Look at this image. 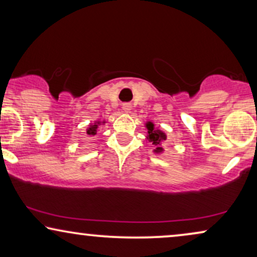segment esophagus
I'll use <instances>...</instances> for the list:
<instances>
[{
	"mask_svg": "<svg viewBox=\"0 0 257 257\" xmlns=\"http://www.w3.org/2000/svg\"><path fill=\"white\" fill-rule=\"evenodd\" d=\"M122 111L124 112H130L132 110V105L130 104V103H125V104H122Z\"/></svg>",
	"mask_w": 257,
	"mask_h": 257,
	"instance_id": "esophagus-1",
	"label": "esophagus"
}]
</instances>
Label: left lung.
Listing matches in <instances>:
<instances>
[{
    "label": "left lung",
    "mask_w": 257,
    "mask_h": 257,
    "mask_svg": "<svg viewBox=\"0 0 257 257\" xmlns=\"http://www.w3.org/2000/svg\"><path fill=\"white\" fill-rule=\"evenodd\" d=\"M146 127H147V133H149V135H147V140L152 143L153 145H156V150H154V152L163 153L164 149L163 146H161V143L167 139L166 135H165L163 131H160V130L154 128V124L152 121H147Z\"/></svg>",
    "instance_id": "left-lung-1"
}]
</instances>
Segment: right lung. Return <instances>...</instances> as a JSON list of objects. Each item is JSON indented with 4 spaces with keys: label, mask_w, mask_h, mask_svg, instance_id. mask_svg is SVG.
<instances>
[{
    "label": "right lung",
    "mask_w": 257,
    "mask_h": 257,
    "mask_svg": "<svg viewBox=\"0 0 257 257\" xmlns=\"http://www.w3.org/2000/svg\"><path fill=\"white\" fill-rule=\"evenodd\" d=\"M105 121H103V124H104ZM101 122L100 121H96L94 122V124H92V125H90L89 127H87V130H86V133L89 136H96L97 135V128H98V125H100Z\"/></svg>",
    "instance_id": "right-lung-1"
}]
</instances>
